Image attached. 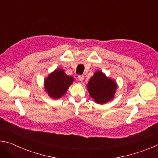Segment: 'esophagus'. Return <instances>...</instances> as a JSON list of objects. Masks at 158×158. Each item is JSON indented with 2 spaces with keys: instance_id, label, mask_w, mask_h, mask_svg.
<instances>
[{
  "instance_id": "obj_1",
  "label": "esophagus",
  "mask_w": 158,
  "mask_h": 158,
  "mask_svg": "<svg viewBox=\"0 0 158 158\" xmlns=\"http://www.w3.org/2000/svg\"><path fill=\"white\" fill-rule=\"evenodd\" d=\"M78 78H79V80L80 81H84V75H79L78 77Z\"/></svg>"
}]
</instances>
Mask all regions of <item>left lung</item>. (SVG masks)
<instances>
[{"instance_id":"1","label":"left lung","mask_w":158,"mask_h":158,"mask_svg":"<svg viewBox=\"0 0 158 158\" xmlns=\"http://www.w3.org/2000/svg\"><path fill=\"white\" fill-rule=\"evenodd\" d=\"M116 89V81L106 77L100 70L95 72L87 84V89L90 97L95 103L100 105L113 100Z\"/></svg>"}]
</instances>
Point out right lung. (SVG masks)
Wrapping results in <instances>:
<instances>
[{"mask_svg":"<svg viewBox=\"0 0 158 158\" xmlns=\"http://www.w3.org/2000/svg\"><path fill=\"white\" fill-rule=\"evenodd\" d=\"M74 81L72 76L67 75L63 69H56L44 81L45 91L51 98L57 100L65 94Z\"/></svg>","mask_w":158,"mask_h":158,"instance_id":"obj_1","label":"right lung"}]
</instances>
